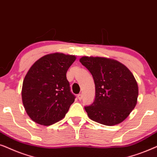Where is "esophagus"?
I'll use <instances>...</instances> for the list:
<instances>
[{"mask_svg": "<svg viewBox=\"0 0 157 157\" xmlns=\"http://www.w3.org/2000/svg\"><path fill=\"white\" fill-rule=\"evenodd\" d=\"M77 98H78V99L80 100H81L82 99V94H79V95H77Z\"/></svg>", "mask_w": 157, "mask_h": 157, "instance_id": "esophagus-1", "label": "esophagus"}]
</instances>
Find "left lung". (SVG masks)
<instances>
[{"mask_svg": "<svg viewBox=\"0 0 157 157\" xmlns=\"http://www.w3.org/2000/svg\"><path fill=\"white\" fill-rule=\"evenodd\" d=\"M80 62L93 75L95 99L85 107L91 120L105 126L121 124L134 109L139 87L132 72L110 58L82 57Z\"/></svg>", "mask_w": 157, "mask_h": 157, "instance_id": "obj_1", "label": "left lung"}]
</instances>
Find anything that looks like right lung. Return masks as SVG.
Instances as JSON below:
<instances>
[{"mask_svg":"<svg viewBox=\"0 0 157 157\" xmlns=\"http://www.w3.org/2000/svg\"><path fill=\"white\" fill-rule=\"evenodd\" d=\"M76 59L75 55L59 52L46 54L27 72L22 85V102L35 123L50 126L64 118L75 98L66 73Z\"/></svg>","mask_w":157,"mask_h":157,"instance_id":"right-lung-1","label":"right lung"}]
</instances>
